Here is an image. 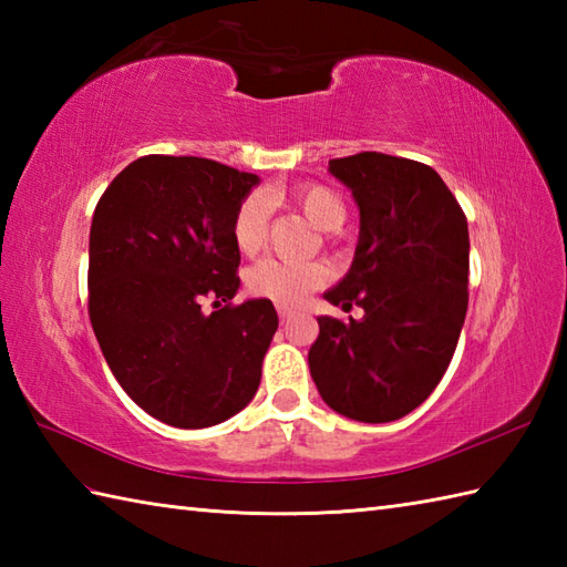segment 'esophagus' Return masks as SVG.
Returning <instances> with one entry per match:
<instances>
[{
  "instance_id": "esophagus-1",
  "label": "esophagus",
  "mask_w": 567,
  "mask_h": 567,
  "mask_svg": "<svg viewBox=\"0 0 567 567\" xmlns=\"http://www.w3.org/2000/svg\"><path fill=\"white\" fill-rule=\"evenodd\" d=\"M277 315H280V321H287V319H290V317L295 315V311H292L290 307H282V305H280V307H277Z\"/></svg>"
}]
</instances>
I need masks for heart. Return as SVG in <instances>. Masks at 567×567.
I'll return each mask as SVG.
<instances>
[{
    "mask_svg": "<svg viewBox=\"0 0 567 567\" xmlns=\"http://www.w3.org/2000/svg\"><path fill=\"white\" fill-rule=\"evenodd\" d=\"M287 199H292L307 219L319 231H336L346 219V207L341 197L321 185H305L287 192ZM265 224H268V204L260 195H250L238 204L234 214V240L240 252L258 250L265 238ZM327 282V268L319 262H290L265 258L252 265L246 275L248 290L256 297L272 299L277 305L292 307Z\"/></svg>",
    "mask_w": 567,
    "mask_h": 567,
    "instance_id": "b5f03b06",
    "label": "heart"
}]
</instances>
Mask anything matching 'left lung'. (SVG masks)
<instances>
[{"label":"left lung","instance_id":"1","mask_svg":"<svg viewBox=\"0 0 567 567\" xmlns=\"http://www.w3.org/2000/svg\"><path fill=\"white\" fill-rule=\"evenodd\" d=\"M351 189L360 234L351 270L323 292L365 317H317L309 372L321 400L363 424L402 419L436 390L467 311V221L433 167L365 151L329 161Z\"/></svg>","mask_w":567,"mask_h":567}]
</instances>
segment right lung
I'll return each instance as SVG.
<instances>
[{"label":"right lung","instance_id":"obj_1","mask_svg":"<svg viewBox=\"0 0 567 567\" xmlns=\"http://www.w3.org/2000/svg\"><path fill=\"white\" fill-rule=\"evenodd\" d=\"M258 183L207 158L143 155L94 209V336L124 392L167 426L221 424L256 396L277 311L270 299L231 305L240 287L231 226Z\"/></svg>","mask_w":567,"mask_h":567}]
</instances>
